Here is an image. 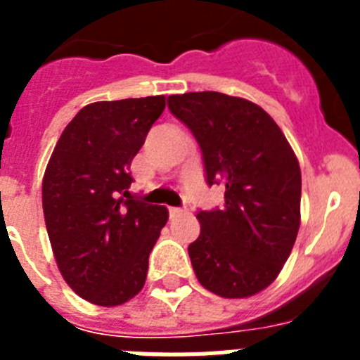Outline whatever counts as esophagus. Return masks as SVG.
Masks as SVG:
<instances>
[{
  "mask_svg": "<svg viewBox=\"0 0 360 360\" xmlns=\"http://www.w3.org/2000/svg\"><path fill=\"white\" fill-rule=\"evenodd\" d=\"M182 209H178V207H169V216L171 218H174V216H178V214H182Z\"/></svg>",
  "mask_w": 360,
  "mask_h": 360,
  "instance_id": "esophagus-1",
  "label": "esophagus"
}]
</instances>
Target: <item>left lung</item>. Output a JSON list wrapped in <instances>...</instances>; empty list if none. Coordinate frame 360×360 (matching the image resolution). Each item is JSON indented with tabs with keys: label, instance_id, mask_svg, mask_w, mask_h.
Returning <instances> with one entry per match:
<instances>
[{
	"label": "left lung",
	"instance_id": "8db88e82",
	"mask_svg": "<svg viewBox=\"0 0 360 360\" xmlns=\"http://www.w3.org/2000/svg\"><path fill=\"white\" fill-rule=\"evenodd\" d=\"M167 106L200 144L209 186L225 205L200 211L189 257L200 285L250 297L278 278L301 224V169L274 119L247 98L219 91L171 95Z\"/></svg>",
	"mask_w": 360,
	"mask_h": 360
}]
</instances>
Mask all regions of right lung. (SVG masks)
<instances>
[{
  "mask_svg": "<svg viewBox=\"0 0 360 360\" xmlns=\"http://www.w3.org/2000/svg\"><path fill=\"white\" fill-rule=\"evenodd\" d=\"M164 108V95L88 104L61 133L44 171V224L57 269L98 307L142 290L149 252L169 218L164 205L128 191L131 160Z\"/></svg>",
  "mask_w": 360,
  "mask_h": 360,
  "instance_id": "1",
  "label": "right lung"
}]
</instances>
